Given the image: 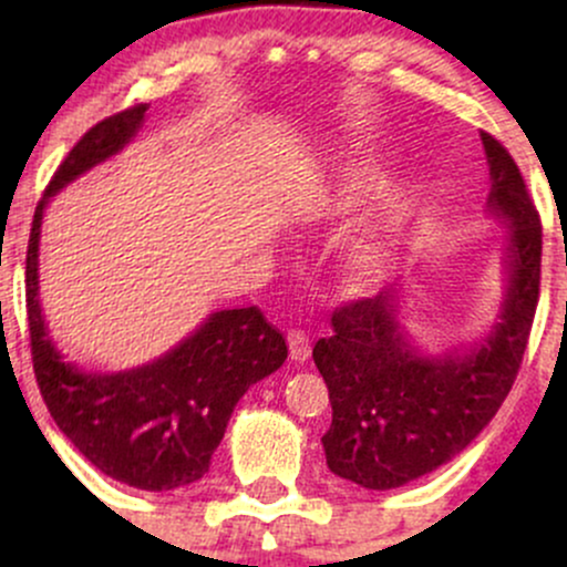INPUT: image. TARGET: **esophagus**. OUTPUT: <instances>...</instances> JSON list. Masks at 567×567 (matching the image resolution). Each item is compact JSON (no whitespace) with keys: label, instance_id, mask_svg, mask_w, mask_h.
<instances>
[{"label":"esophagus","instance_id":"obj_1","mask_svg":"<svg viewBox=\"0 0 567 567\" xmlns=\"http://www.w3.org/2000/svg\"><path fill=\"white\" fill-rule=\"evenodd\" d=\"M288 343H290V360L292 362H298V365H301V362L309 360L311 341H309V333H306V330L292 328L288 333Z\"/></svg>","mask_w":567,"mask_h":567}]
</instances>
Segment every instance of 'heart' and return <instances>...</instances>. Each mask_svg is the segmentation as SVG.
Wrapping results in <instances>:
<instances>
[{"label": "heart", "mask_w": 567, "mask_h": 567, "mask_svg": "<svg viewBox=\"0 0 567 567\" xmlns=\"http://www.w3.org/2000/svg\"><path fill=\"white\" fill-rule=\"evenodd\" d=\"M370 175L357 162H347L336 175L330 186L315 194V199L306 205L303 220L306 224L324 226L338 224L360 205L362 194L368 192ZM396 247V220L389 207H379L373 216L362 218L343 234L338 243V277L349 290L373 288L379 279L386 277L394 261Z\"/></svg>", "instance_id": "obj_1"}]
</instances>
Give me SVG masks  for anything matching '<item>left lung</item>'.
<instances>
[{"label": "left lung", "instance_id": "obj_1", "mask_svg": "<svg viewBox=\"0 0 567 567\" xmlns=\"http://www.w3.org/2000/svg\"><path fill=\"white\" fill-rule=\"evenodd\" d=\"M491 167L487 207L509 220V288L477 349L421 357L396 324V288L333 311V336L315 343L333 424L322 445L330 472L389 491L447 464L498 413L528 347L542 288V218L517 162L480 133Z\"/></svg>", "mask_w": 567, "mask_h": 567}]
</instances>
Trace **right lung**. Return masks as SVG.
Segmentation results:
<instances>
[{
  "label": "right lung",
  "mask_w": 567,
  "mask_h": 567,
  "mask_svg": "<svg viewBox=\"0 0 567 567\" xmlns=\"http://www.w3.org/2000/svg\"><path fill=\"white\" fill-rule=\"evenodd\" d=\"M143 114L138 103L90 127L44 188L25 250V315L39 392L58 429L103 474L157 493L205 477L234 405L288 360V343L258 306H247L216 311L162 360L127 373H84L53 347L37 298L42 210L58 188L120 152Z\"/></svg>",
  "instance_id": "right-lung-1"
}]
</instances>
